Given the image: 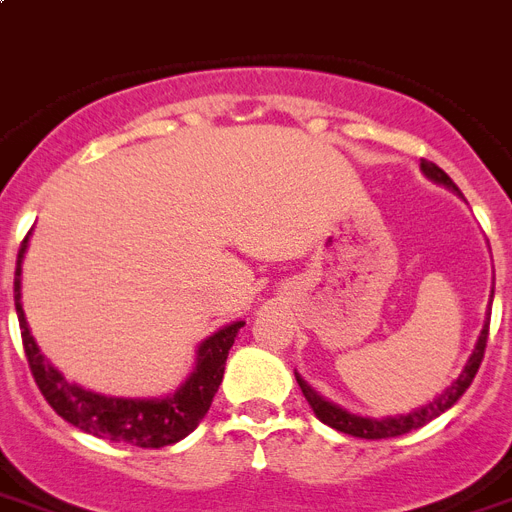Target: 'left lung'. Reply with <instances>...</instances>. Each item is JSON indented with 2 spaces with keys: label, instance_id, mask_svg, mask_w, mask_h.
I'll return each instance as SVG.
<instances>
[{
  "label": "left lung",
  "instance_id": "left-lung-1",
  "mask_svg": "<svg viewBox=\"0 0 512 512\" xmlns=\"http://www.w3.org/2000/svg\"><path fill=\"white\" fill-rule=\"evenodd\" d=\"M422 171H424V176H427V179H432V182H437V184H442V187H448V190L458 192V187L453 184V179H450V176L445 174L440 166H437V163L424 161V158H422ZM458 195H461V192H458ZM492 294H495V291H492ZM487 336H489V312H487V320H484L482 333H479V341H476V349L471 351V356H468V362H466V367H463L461 375L455 377L448 388L442 390L437 398H432L427 406L411 411V414L382 416V419L356 416V414H351V411L336 406V403L325 401L322 395H317L315 390L309 388L302 377L296 375V372H294V375H296V382H299V388H302L304 398H307V403L312 406V411H315V416L320 419L322 424H328V427L338 429V432H343V435L362 437V440H385V437L406 435V432H411V429L424 427V424H429L432 419H437L440 414H445V411H448L450 406H453V403L458 401L463 393H466L468 385L474 382L476 372H479V364H482V359H484V349H487Z\"/></svg>",
  "mask_w": 512,
  "mask_h": 512
}]
</instances>
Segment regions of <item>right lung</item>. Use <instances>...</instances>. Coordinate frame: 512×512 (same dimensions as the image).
<instances>
[{
  "label": "right lung",
  "mask_w": 512,
  "mask_h": 512,
  "mask_svg": "<svg viewBox=\"0 0 512 512\" xmlns=\"http://www.w3.org/2000/svg\"><path fill=\"white\" fill-rule=\"evenodd\" d=\"M28 249V236L20 244L15 268V309L23 333V349L28 356V367L33 372L38 390L44 393L49 406L72 427L83 429L88 435L111 442H130L137 448H163L174 445L187 437L208 414L213 395L223 380V367L229 359V349L242 320L231 322L226 328L216 330L197 346V362L192 375L176 393L161 398H114L85 390L80 385L64 380L62 372L46 362V356L38 351L36 341L30 336L28 320H25L23 302H20V276H23V257Z\"/></svg>",
  "instance_id": "1"
}]
</instances>
